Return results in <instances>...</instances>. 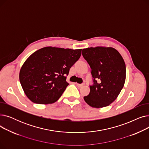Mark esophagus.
<instances>
[{
  "instance_id": "1",
  "label": "esophagus",
  "mask_w": 149,
  "mask_h": 149,
  "mask_svg": "<svg viewBox=\"0 0 149 149\" xmlns=\"http://www.w3.org/2000/svg\"><path fill=\"white\" fill-rule=\"evenodd\" d=\"M76 84H77V86H79V87H81V86H84V83H82V84L76 83Z\"/></svg>"
}]
</instances>
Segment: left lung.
Wrapping results in <instances>:
<instances>
[{"instance_id": "obj_1", "label": "left lung", "mask_w": 149, "mask_h": 149, "mask_svg": "<svg viewBox=\"0 0 149 149\" xmlns=\"http://www.w3.org/2000/svg\"><path fill=\"white\" fill-rule=\"evenodd\" d=\"M82 55L91 68L93 83L84 101L92 107L109 106L118 96L126 80V65L122 56L111 47L101 46L83 49Z\"/></svg>"}]
</instances>
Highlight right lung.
I'll return each mask as SVG.
<instances>
[{
    "instance_id": "add662e5",
    "label": "right lung",
    "mask_w": 149,
    "mask_h": 149,
    "mask_svg": "<svg viewBox=\"0 0 149 149\" xmlns=\"http://www.w3.org/2000/svg\"><path fill=\"white\" fill-rule=\"evenodd\" d=\"M81 53V49L49 46L31 54L19 74L20 82L27 97L37 104L57 101L69 85L66 76Z\"/></svg>"
}]
</instances>
